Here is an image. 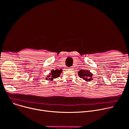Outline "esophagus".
Wrapping results in <instances>:
<instances>
[{"label": "esophagus", "instance_id": "obj_1", "mask_svg": "<svg viewBox=\"0 0 129 129\" xmlns=\"http://www.w3.org/2000/svg\"><path fill=\"white\" fill-rule=\"evenodd\" d=\"M69 69L70 70H72L73 69H72V68H69Z\"/></svg>", "mask_w": 129, "mask_h": 129}]
</instances>
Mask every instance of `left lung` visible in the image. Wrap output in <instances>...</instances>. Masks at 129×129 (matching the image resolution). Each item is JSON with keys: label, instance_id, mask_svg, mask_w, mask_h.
<instances>
[{"label": "left lung", "instance_id": "1", "mask_svg": "<svg viewBox=\"0 0 129 129\" xmlns=\"http://www.w3.org/2000/svg\"><path fill=\"white\" fill-rule=\"evenodd\" d=\"M78 75L81 78L86 82H90L93 80V74L88 70H80L78 72Z\"/></svg>", "mask_w": 129, "mask_h": 129}]
</instances>
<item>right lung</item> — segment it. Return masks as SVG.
<instances>
[{"label": "right lung", "instance_id": "add662e5", "mask_svg": "<svg viewBox=\"0 0 129 129\" xmlns=\"http://www.w3.org/2000/svg\"><path fill=\"white\" fill-rule=\"evenodd\" d=\"M62 70H58L56 69L55 70H52L49 73V75H47V78H46V80H49V81H52L53 80L59 77L60 74L62 72Z\"/></svg>", "mask_w": 129, "mask_h": 129}]
</instances>
